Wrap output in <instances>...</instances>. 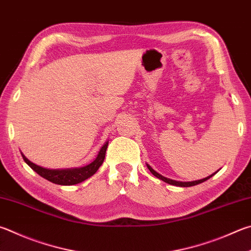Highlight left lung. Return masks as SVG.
Instances as JSON below:
<instances>
[{"instance_id": "left-lung-1", "label": "left lung", "mask_w": 251, "mask_h": 251, "mask_svg": "<svg viewBox=\"0 0 251 251\" xmlns=\"http://www.w3.org/2000/svg\"><path fill=\"white\" fill-rule=\"evenodd\" d=\"M147 168H148L149 171L151 172L154 176H157V177H158V179L162 180L163 182H166V183H168V184H172V185H176V186H182V188H188V186H193V185H197V184L202 183V182H204V181L208 180L209 177H212L214 175H216L217 171H218V170H217L215 173H213V175L208 176H206V177H204V179H201V180H197V181H191V182H181V181H176V180L168 179V177L163 176H161V175H159V173H158L157 171H154V170L152 169V168L150 167L149 165H147Z\"/></svg>"}]
</instances>
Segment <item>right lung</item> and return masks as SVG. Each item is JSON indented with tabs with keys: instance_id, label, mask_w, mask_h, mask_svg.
<instances>
[{
	"instance_id": "right-lung-1",
	"label": "right lung",
	"mask_w": 251,
	"mask_h": 251,
	"mask_svg": "<svg viewBox=\"0 0 251 251\" xmlns=\"http://www.w3.org/2000/svg\"><path fill=\"white\" fill-rule=\"evenodd\" d=\"M107 145L108 141H106V143L103 145V147L100 149L98 157L94 159V161L89 163L88 166L81 168H74V169H46V168L35 165V163L29 161L28 159L24 156V153H21L27 165H28L36 173H38L40 176H43L44 179L52 182L54 184L74 185L89 179L90 176H92L94 173L98 171L99 168L102 166L104 158H105Z\"/></svg>"
}]
</instances>
